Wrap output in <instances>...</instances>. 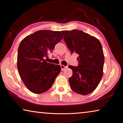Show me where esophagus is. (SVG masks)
<instances>
[{
	"instance_id": "34e87169",
	"label": "esophagus",
	"mask_w": 123,
	"mask_h": 123,
	"mask_svg": "<svg viewBox=\"0 0 123 123\" xmlns=\"http://www.w3.org/2000/svg\"><path fill=\"white\" fill-rule=\"evenodd\" d=\"M60 67H61V69H62V70H64L66 69L67 68V67L66 66H64V65H60Z\"/></svg>"
}]
</instances>
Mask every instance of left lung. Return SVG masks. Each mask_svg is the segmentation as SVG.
<instances>
[{
	"label": "left lung",
	"instance_id": "1",
	"mask_svg": "<svg viewBox=\"0 0 123 123\" xmlns=\"http://www.w3.org/2000/svg\"><path fill=\"white\" fill-rule=\"evenodd\" d=\"M62 33L71 53L78 55V66L68 67L73 70L69 79L70 86L77 93L90 94L96 88L103 75L104 55L101 43L97 38L80 30Z\"/></svg>",
	"mask_w": 123,
	"mask_h": 123
}]
</instances>
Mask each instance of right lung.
<instances>
[{"label": "right lung", "instance_id": "1", "mask_svg": "<svg viewBox=\"0 0 123 123\" xmlns=\"http://www.w3.org/2000/svg\"><path fill=\"white\" fill-rule=\"evenodd\" d=\"M62 38L60 31L40 30L26 37L20 43L17 55L18 73L27 88L33 93L47 91L61 71L59 65L48 63L45 58Z\"/></svg>", "mask_w": 123, "mask_h": 123}]
</instances>
